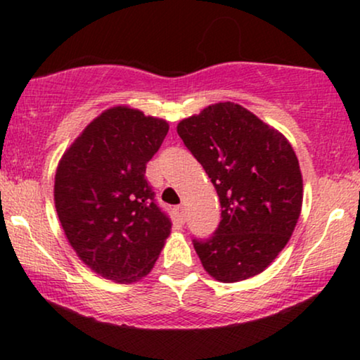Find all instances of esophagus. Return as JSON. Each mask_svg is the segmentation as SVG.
Returning a JSON list of instances; mask_svg holds the SVG:
<instances>
[{
  "label": "esophagus",
  "mask_w": 360,
  "mask_h": 360,
  "mask_svg": "<svg viewBox=\"0 0 360 360\" xmlns=\"http://www.w3.org/2000/svg\"><path fill=\"white\" fill-rule=\"evenodd\" d=\"M174 214H175V221L179 224H184L185 223V208L184 206H176L174 210Z\"/></svg>",
  "instance_id": "34e87169"
}]
</instances>
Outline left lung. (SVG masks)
<instances>
[{"label":"left lung","mask_w":360,"mask_h":360,"mask_svg":"<svg viewBox=\"0 0 360 360\" xmlns=\"http://www.w3.org/2000/svg\"><path fill=\"white\" fill-rule=\"evenodd\" d=\"M176 132L219 196L218 229L208 239H193L205 270L223 283L264 272L302 213L303 179L292 144L231 101L180 121Z\"/></svg>","instance_id":"left-lung-1"}]
</instances>
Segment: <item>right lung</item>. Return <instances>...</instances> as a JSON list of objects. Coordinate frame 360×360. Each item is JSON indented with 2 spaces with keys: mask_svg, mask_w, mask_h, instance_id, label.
Here are the masks:
<instances>
[{
  "mask_svg": "<svg viewBox=\"0 0 360 360\" xmlns=\"http://www.w3.org/2000/svg\"><path fill=\"white\" fill-rule=\"evenodd\" d=\"M169 122L129 106L103 111L58 162L53 201L83 264L116 283L146 277L172 223L155 203L146 165Z\"/></svg>",
  "mask_w": 360,
  "mask_h": 360,
  "instance_id": "right-lung-1",
  "label": "right lung"
}]
</instances>
